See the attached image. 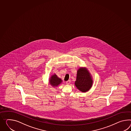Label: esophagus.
<instances>
[{"label":"esophagus","mask_w":131,"mask_h":131,"mask_svg":"<svg viewBox=\"0 0 131 131\" xmlns=\"http://www.w3.org/2000/svg\"><path fill=\"white\" fill-rule=\"evenodd\" d=\"M70 80H68L66 81V84H67V85H69V84H70Z\"/></svg>","instance_id":"1"}]
</instances>
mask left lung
Listing matches in <instances>:
<instances>
[{
  "instance_id": "obj_1",
  "label": "left lung",
  "mask_w": 131,
  "mask_h": 131,
  "mask_svg": "<svg viewBox=\"0 0 131 131\" xmlns=\"http://www.w3.org/2000/svg\"><path fill=\"white\" fill-rule=\"evenodd\" d=\"M92 77L89 70L85 67H80L77 70L75 86L80 91L86 92L92 86Z\"/></svg>"
}]
</instances>
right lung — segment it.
Returning <instances> with one entry per match:
<instances>
[{"mask_svg": "<svg viewBox=\"0 0 131 131\" xmlns=\"http://www.w3.org/2000/svg\"><path fill=\"white\" fill-rule=\"evenodd\" d=\"M62 82V80L61 78L58 77L56 74L52 75L49 79V85H51L53 88L58 86Z\"/></svg>", "mask_w": 131, "mask_h": 131, "instance_id": "obj_1", "label": "right lung"}]
</instances>
